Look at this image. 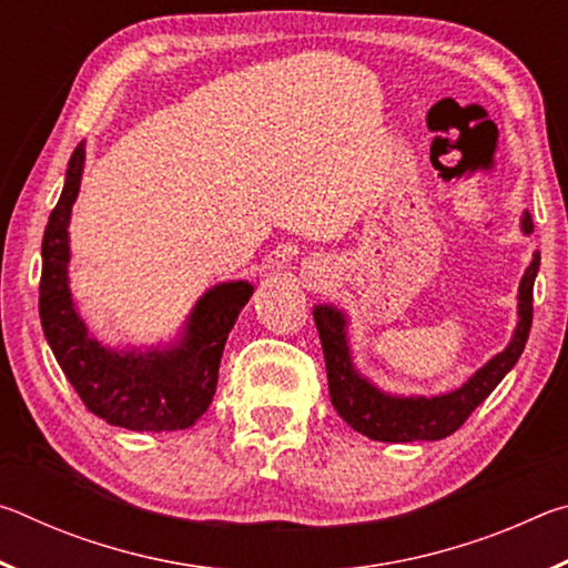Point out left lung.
Wrapping results in <instances>:
<instances>
[{"label":"left lung","instance_id":"1","mask_svg":"<svg viewBox=\"0 0 568 568\" xmlns=\"http://www.w3.org/2000/svg\"><path fill=\"white\" fill-rule=\"evenodd\" d=\"M521 230L534 233L531 215H524ZM541 265V255L534 253L518 285V325L511 343L478 368L464 386L444 396H388L353 368L348 338H345V315L333 305H315L313 318L321 335L325 371H328L331 403L338 416L353 430L386 444H410V440H438L464 426L466 418L484 403L504 381L516 361L521 358L534 318V281Z\"/></svg>","mask_w":568,"mask_h":568}]
</instances>
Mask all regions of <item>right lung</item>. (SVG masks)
Returning <instances> with one entry per match:
<instances>
[{"label":"right lung","mask_w":568,"mask_h":568,"mask_svg":"<svg viewBox=\"0 0 568 568\" xmlns=\"http://www.w3.org/2000/svg\"><path fill=\"white\" fill-rule=\"evenodd\" d=\"M84 145L74 148L62 195L42 237L40 318L57 363L88 410L128 430L190 428L213 403L227 333L255 287L247 281L220 283L200 297L182 341L170 348L112 351L88 333L74 311L70 263V215L80 192Z\"/></svg>","instance_id":"right-lung-1"}]
</instances>
